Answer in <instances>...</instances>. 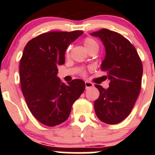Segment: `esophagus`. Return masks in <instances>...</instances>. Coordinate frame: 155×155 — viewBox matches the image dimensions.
Returning <instances> with one entry per match:
<instances>
[{
	"label": "esophagus",
	"instance_id": "1",
	"mask_svg": "<svg viewBox=\"0 0 155 155\" xmlns=\"http://www.w3.org/2000/svg\"><path fill=\"white\" fill-rule=\"evenodd\" d=\"M94 86V84H92V83H91V82H88V81H85V87L86 89H87V88H89V87H91Z\"/></svg>",
	"mask_w": 155,
	"mask_h": 155
}]
</instances>
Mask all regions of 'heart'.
Returning a JSON list of instances; mask_svg holds the SVG:
<instances>
[{"label": "heart", "mask_w": 155, "mask_h": 155, "mask_svg": "<svg viewBox=\"0 0 155 155\" xmlns=\"http://www.w3.org/2000/svg\"><path fill=\"white\" fill-rule=\"evenodd\" d=\"M84 46H85L86 49H87V51L89 50H91V49H92V48H98V42L94 40V39L91 38V37H87V38L84 39ZM70 50H71V47H68V49H67V50H66V56H69Z\"/></svg>", "instance_id": "obj_1"}]
</instances>
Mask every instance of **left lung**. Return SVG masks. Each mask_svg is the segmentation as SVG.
I'll return each mask as SVG.
<instances>
[{
  "label": "left lung",
  "mask_w": 155,
  "mask_h": 155,
  "mask_svg": "<svg viewBox=\"0 0 155 155\" xmlns=\"http://www.w3.org/2000/svg\"><path fill=\"white\" fill-rule=\"evenodd\" d=\"M103 42L105 57L101 69L107 74L109 87H95L99 97L94 107L98 118L107 124L125 120L132 111L141 87L143 66L130 42L116 31L102 28L90 34Z\"/></svg>",
  "instance_id": "left-lung-1"
}]
</instances>
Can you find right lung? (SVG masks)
<instances>
[{
    "mask_svg": "<svg viewBox=\"0 0 155 155\" xmlns=\"http://www.w3.org/2000/svg\"><path fill=\"white\" fill-rule=\"evenodd\" d=\"M83 33L77 30L41 34L23 50L19 67L21 91L31 114L48 127L68 120L72 105L85 89L83 80L65 84L57 77V66L65 63L67 48Z\"/></svg>",
    "mask_w": 155,
    "mask_h": 155,
    "instance_id": "right-lung-1",
    "label": "right lung"
}]
</instances>
